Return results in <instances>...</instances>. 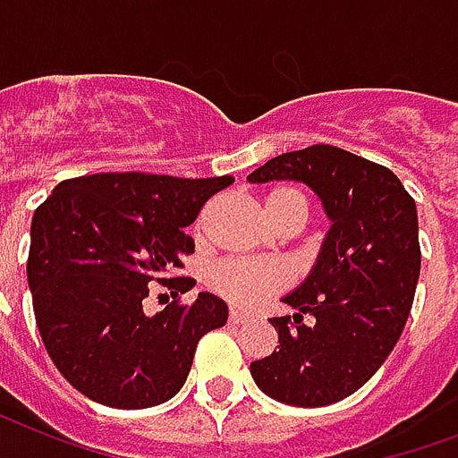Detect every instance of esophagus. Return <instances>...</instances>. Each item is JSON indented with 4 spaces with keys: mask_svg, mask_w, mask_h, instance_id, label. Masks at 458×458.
<instances>
[{
    "mask_svg": "<svg viewBox=\"0 0 458 458\" xmlns=\"http://www.w3.org/2000/svg\"><path fill=\"white\" fill-rule=\"evenodd\" d=\"M249 318H250L249 314H243V311H236V309H232V311H229V321H232V323H246Z\"/></svg>",
    "mask_w": 458,
    "mask_h": 458,
    "instance_id": "obj_1",
    "label": "esophagus"
}]
</instances>
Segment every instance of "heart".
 Listing matches in <instances>:
<instances>
[{"mask_svg":"<svg viewBox=\"0 0 458 458\" xmlns=\"http://www.w3.org/2000/svg\"><path fill=\"white\" fill-rule=\"evenodd\" d=\"M266 215L275 226L284 222H304L307 200L294 188H275L266 195ZM290 267L270 258H229L208 270V287L229 304L250 309L263 299L290 287Z\"/></svg>","mask_w":458,"mask_h":458,"instance_id":"1","label":"heart"}]
</instances>
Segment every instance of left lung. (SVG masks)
<instances>
[{"label":"left lung","instance_id":"8db88e82","mask_svg":"<svg viewBox=\"0 0 458 458\" xmlns=\"http://www.w3.org/2000/svg\"><path fill=\"white\" fill-rule=\"evenodd\" d=\"M250 183L301 181L331 229L316 266L273 316L277 350L250 362L266 396L299 408L343 401L372 379L401 338L420 277L418 209L394 171L314 144L275 157Z\"/></svg>","mask_w":458,"mask_h":458}]
</instances>
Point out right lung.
Instances as JSON below:
<instances>
[{
  "label": "right lung",
  "instance_id": "right-lung-1",
  "mask_svg": "<svg viewBox=\"0 0 458 458\" xmlns=\"http://www.w3.org/2000/svg\"><path fill=\"white\" fill-rule=\"evenodd\" d=\"M232 176L94 174L62 181L33 215L29 287L40 338L55 367L96 403L140 411L174 398L195 347L222 328L225 299L144 311L149 282H166L195 243L185 226ZM183 294L192 277L166 282Z\"/></svg>",
  "mask_w": 458,
  "mask_h": 458
}]
</instances>
